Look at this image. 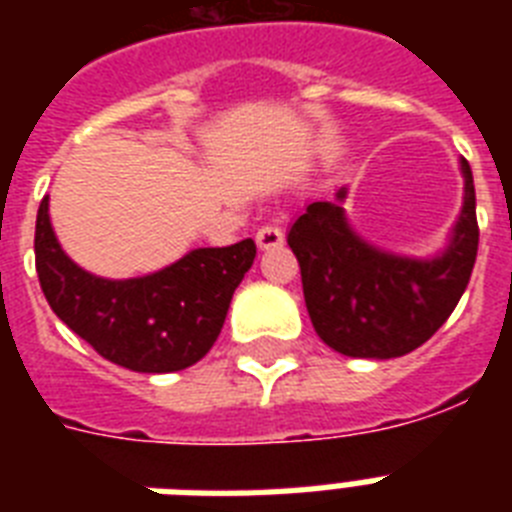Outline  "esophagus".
Masks as SVG:
<instances>
[{
	"mask_svg": "<svg viewBox=\"0 0 512 512\" xmlns=\"http://www.w3.org/2000/svg\"><path fill=\"white\" fill-rule=\"evenodd\" d=\"M257 247L260 249H276L284 244V231H281L279 225H263L255 236Z\"/></svg>",
	"mask_w": 512,
	"mask_h": 512,
	"instance_id": "obj_1",
	"label": "esophagus"
}]
</instances>
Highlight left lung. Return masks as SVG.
I'll return each instance as SVG.
<instances>
[{"label": "left lung", "instance_id": "1", "mask_svg": "<svg viewBox=\"0 0 512 512\" xmlns=\"http://www.w3.org/2000/svg\"><path fill=\"white\" fill-rule=\"evenodd\" d=\"M460 172L462 209L433 257L396 255L361 239L342 209L345 185L292 223L287 241L300 263L305 308L329 348L350 358L406 356L452 316L478 255L476 188L465 159Z\"/></svg>", "mask_w": 512, "mask_h": 512}]
</instances>
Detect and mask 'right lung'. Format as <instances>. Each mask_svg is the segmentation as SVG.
Segmentation results:
<instances>
[{
    "mask_svg": "<svg viewBox=\"0 0 512 512\" xmlns=\"http://www.w3.org/2000/svg\"><path fill=\"white\" fill-rule=\"evenodd\" d=\"M34 252L44 297L74 335L124 369L164 374L207 356L257 247L244 239L231 247L191 249L148 276L103 279L63 252L44 196Z\"/></svg>",
    "mask_w": 512,
    "mask_h": 512,
    "instance_id": "add662e5",
    "label": "right lung"
}]
</instances>
